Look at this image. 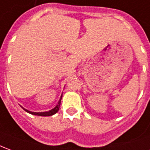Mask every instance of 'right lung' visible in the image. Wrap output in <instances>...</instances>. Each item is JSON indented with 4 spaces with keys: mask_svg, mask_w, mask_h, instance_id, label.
<instances>
[{
    "mask_svg": "<svg viewBox=\"0 0 150 150\" xmlns=\"http://www.w3.org/2000/svg\"><path fill=\"white\" fill-rule=\"evenodd\" d=\"M61 99H62V96L60 98V100L59 101V103H58V105L53 108V109H51V110H50L48 112H30L28 110H27V109H24L26 112H29L31 114H33V115H38V116H44V117H46V116H51V115H54V113H56V112L59 111V107H60V102H61Z\"/></svg>",
    "mask_w": 150,
    "mask_h": 150,
    "instance_id": "right-lung-1",
    "label": "right lung"
}]
</instances>
